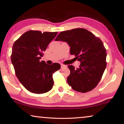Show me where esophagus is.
Segmentation results:
<instances>
[{
    "label": "esophagus",
    "instance_id": "1",
    "mask_svg": "<svg viewBox=\"0 0 124 124\" xmlns=\"http://www.w3.org/2000/svg\"><path fill=\"white\" fill-rule=\"evenodd\" d=\"M61 68H66V67H67V66L66 65L62 64L61 65Z\"/></svg>",
    "mask_w": 124,
    "mask_h": 124
}]
</instances>
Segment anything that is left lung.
<instances>
[{
    "instance_id": "left-lung-1",
    "label": "left lung",
    "mask_w": 124,
    "mask_h": 124,
    "mask_svg": "<svg viewBox=\"0 0 124 124\" xmlns=\"http://www.w3.org/2000/svg\"><path fill=\"white\" fill-rule=\"evenodd\" d=\"M56 41H66L70 53L80 61L79 68L72 65L67 82L72 89L85 93L93 89L102 78L106 68V49L99 38L84 28H75L61 32Z\"/></svg>"
}]
</instances>
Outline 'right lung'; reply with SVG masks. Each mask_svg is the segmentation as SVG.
Returning <instances> with one entry per match:
<instances>
[{"label": "right lung", "instance_id": "right-lung-1", "mask_svg": "<svg viewBox=\"0 0 124 124\" xmlns=\"http://www.w3.org/2000/svg\"><path fill=\"white\" fill-rule=\"evenodd\" d=\"M57 34V32L30 30L14 43L11 60L16 75L22 85L32 93H46L53 87L52 74L60 70V64L54 63L49 65L39 60Z\"/></svg>", "mask_w": 124, "mask_h": 124}]
</instances>
